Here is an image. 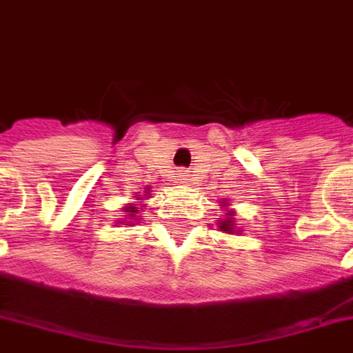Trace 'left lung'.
<instances>
[{
    "mask_svg": "<svg viewBox=\"0 0 353 353\" xmlns=\"http://www.w3.org/2000/svg\"><path fill=\"white\" fill-rule=\"evenodd\" d=\"M228 217L225 219V221H221L219 223V227H221V230H225V232H232L234 230V221H232V213H227ZM240 232V230H238Z\"/></svg>",
    "mask_w": 353,
    "mask_h": 353,
    "instance_id": "1",
    "label": "left lung"
}]
</instances>
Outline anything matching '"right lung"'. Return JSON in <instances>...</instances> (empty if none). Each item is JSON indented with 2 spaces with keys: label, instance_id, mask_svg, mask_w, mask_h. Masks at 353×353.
<instances>
[{
  "label": "right lung",
  "instance_id": "add662e5",
  "mask_svg": "<svg viewBox=\"0 0 353 353\" xmlns=\"http://www.w3.org/2000/svg\"><path fill=\"white\" fill-rule=\"evenodd\" d=\"M125 211L128 213V217L132 219V217H136L138 213H140V208H136V205H132V203H130V205H126Z\"/></svg>",
  "mask_w": 353,
  "mask_h": 353
}]
</instances>
